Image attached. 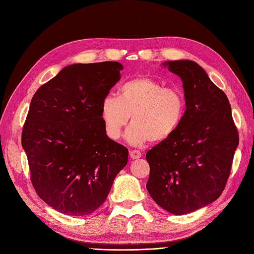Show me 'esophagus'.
<instances>
[{"label": "esophagus", "mask_w": 254, "mask_h": 254, "mask_svg": "<svg viewBox=\"0 0 254 254\" xmlns=\"http://www.w3.org/2000/svg\"><path fill=\"white\" fill-rule=\"evenodd\" d=\"M129 155H130V158H131L132 160H136V159L141 158V152L139 150H130Z\"/></svg>", "instance_id": "obj_1"}]
</instances>
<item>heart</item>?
Masks as SVG:
<instances>
[{
    "mask_svg": "<svg viewBox=\"0 0 254 254\" xmlns=\"http://www.w3.org/2000/svg\"><path fill=\"white\" fill-rule=\"evenodd\" d=\"M186 112V101L180 91L165 88L148 77H136L122 83L118 98L108 95L101 105L106 134L112 140L121 137L130 117L132 125L126 137L140 146L150 140L160 143L179 128Z\"/></svg>",
    "mask_w": 254,
    "mask_h": 254,
    "instance_id": "1",
    "label": "heart"
}]
</instances>
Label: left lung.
<instances>
[{"label":"left lung","mask_w":254,"mask_h":254,"mask_svg":"<svg viewBox=\"0 0 254 254\" xmlns=\"http://www.w3.org/2000/svg\"><path fill=\"white\" fill-rule=\"evenodd\" d=\"M162 65L182 80L187 110L179 128L146 153L150 173L146 188L165 211L183 215L221 195L238 146L227 95L191 60Z\"/></svg>","instance_id":"left-lung-1"}]
</instances>
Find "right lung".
<instances>
[{"label": "right lung", "mask_w": 254, "mask_h": 254, "mask_svg": "<svg viewBox=\"0 0 254 254\" xmlns=\"http://www.w3.org/2000/svg\"><path fill=\"white\" fill-rule=\"evenodd\" d=\"M122 70L115 61L67 65L32 98L22 147L38 196L60 213L94 212L128 162V149L109 139L101 117Z\"/></svg>", "instance_id": "obj_1"}]
</instances>
